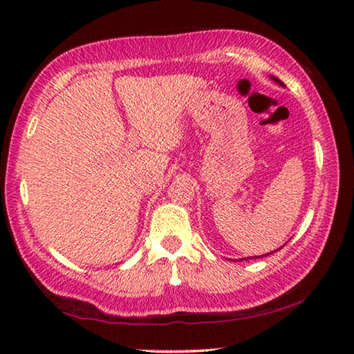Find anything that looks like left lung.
<instances>
[{
	"instance_id": "left-lung-1",
	"label": "left lung",
	"mask_w": 354,
	"mask_h": 354,
	"mask_svg": "<svg viewBox=\"0 0 354 354\" xmlns=\"http://www.w3.org/2000/svg\"><path fill=\"white\" fill-rule=\"evenodd\" d=\"M272 77H273V81H277L278 84H281V86H284V84H283V82H281V81L278 80V77H274V76H272ZM279 250H281V248H279ZM272 253H273V251H272ZM268 254H270V253H268ZM266 256H267V254H266Z\"/></svg>"
}]
</instances>
